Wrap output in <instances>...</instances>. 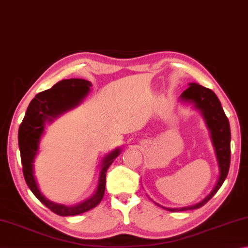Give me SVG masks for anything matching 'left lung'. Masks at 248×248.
Masks as SVG:
<instances>
[{
	"mask_svg": "<svg viewBox=\"0 0 248 248\" xmlns=\"http://www.w3.org/2000/svg\"><path fill=\"white\" fill-rule=\"evenodd\" d=\"M181 98L184 101L193 102L195 107L198 110H201L202 114L205 117L207 126L211 133V140L216 150L217 159H218L220 175L212 192L197 205L180 208V209L162 207L164 209L172 212L198 209V208L202 207L206 202H209L212 196L218 192L221 185L223 184L224 180L227 179L230 169V161H231V145H230V142H231V132H230L229 120L216 93L209 88L192 82V84H189L188 88L181 94Z\"/></svg>",
	"mask_w": 248,
	"mask_h": 248,
	"instance_id": "8db88e82",
	"label": "left lung"
}]
</instances>
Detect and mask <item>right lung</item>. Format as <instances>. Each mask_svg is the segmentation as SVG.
<instances>
[{
  "label": "right lung",
  "instance_id": "1",
  "mask_svg": "<svg viewBox=\"0 0 248 248\" xmlns=\"http://www.w3.org/2000/svg\"><path fill=\"white\" fill-rule=\"evenodd\" d=\"M91 84L85 79H64L55 84L51 89L39 93L29 103L27 111L18 129V146L20 159L23 164V173L28 187L43 205L46 206L54 214L63 217L80 215L93 209L102 201L106 189V176L108 167L120 155V148L112 151L103 159L98 187L93 197L88 201L74 207L58 205L43 196L38 188L36 179L33 176V160L38 151V145L43 133L46 122L52 121L69 108H75L88 93Z\"/></svg>",
  "mask_w": 248,
  "mask_h": 248
}]
</instances>
